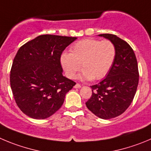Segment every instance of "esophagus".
Instances as JSON below:
<instances>
[{"mask_svg": "<svg viewBox=\"0 0 151 151\" xmlns=\"http://www.w3.org/2000/svg\"><path fill=\"white\" fill-rule=\"evenodd\" d=\"M74 88H81V86H80V84L77 83L75 86H74Z\"/></svg>", "mask_w": 151, "mask_h": 151, "instance_id": "1", "label": "esophagus"}]
</instances>
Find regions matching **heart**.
<instances>
[{
  "label": "heart",
  "instance_id": "heart-1",
  "mask_svg": "<svg viewBox=\"0 0 151 151\" xmlns=\"http://www.w3.org/2000/svg\"><path fill=\"white\" fill-rule=\"evenodd\" d=\"M71 53L63 52L60 64L69 78H74L80 69L78 77L83 80H101L110 71L116 56V49L109 40L87 39L74 44Z\"/></svg>",
  "mask_w": 151,
  "mask_h": 151
}]
</instances>
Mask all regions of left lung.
I'll return each mask as SVG.
<instances>
[{
	"mask_svg": "<svg viewBox=\"0 0 151 151\" xmlns=\"http://www.w3.org/2000/svg\"><path fill=\"white\" fill-rule=\"evenodd\" d=\"M98 36L114 44L116 56L106 77L91 86L92 95L86 105L98 118L110 119L124 112L133 101L139 83V70L136 55L127 42L115 35Z\"/></svg>",
	"mask_w": 151,
	"mask_h": 151,
	"instance_id": "left-lung-1",
	"label": "left lung"
}]
</instances>
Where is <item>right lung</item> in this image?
<instances>
[{
	"mask_svg": "<svg viewBox=\"0 0 151 151\" xmlns=\"http://www.w3.org/2000/svg\"><path fill=\"white\" fill-rule=\"evenodd\" d=\"M77 37L42 35L17 52L10 71V86L19 109L34 119L58 110L76 83L63 75L60 56Z\"/></svg>",
	"mask_w": 151,
	"mask_h": 151,
	"instance_id": "add662e5",
	"label": "right lung"
}]
</instances>
